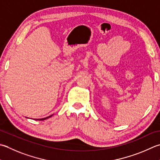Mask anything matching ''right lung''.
Returning <instances> with one entry per match:
<instances>
[{"instance_id": "obj_1", "label": "right lung", "mask_w": 160, "mask_h": 160, "mask_svg": "<svg viewBox=\"0 0 160 160\" xmlns=\"http://www.w3.org/2000/svg\"><path fill=\"white\" fill-rule=\"evenodd\" d=\"M52 115H53V114H52V115H51V116H49V117H46V118H38V119H35V120H38V121H43V120L46 119V118H50V117H51Z\"/></svg>"}]
</instances>
